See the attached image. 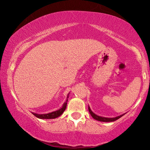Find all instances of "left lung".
Wrapping results in <instances>:
<instances>
[{
  "label": "left lung",
  "instance_id": "left-lung-1",
  "mask_svg": "<svg viewBox=\"0 0 150 150\" xmlns=\"http://www.w3.org/2000/svg\"><path fill=\"white\" fill-rule=\"evenodd\" d=\"M88 109H89V113L91 114V115L92 116V117H93L94 120H96L100 121V122H115V121L117 120L118 119H120L121 117H122L123 115H124V114H123V115H120V116L115 117H104L99 116V115H96V114L94 113V112L91 110V108H90L89 106V108H88Z\"/></svg>",
  "mask_w": 150,
  "mask_h": 150
}]
</instances>
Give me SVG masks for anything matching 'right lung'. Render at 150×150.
<instances>
[{"label": "right lung", "mask_w": 150, "mask_h": 150, "mask_svg": "<svg viewBox=\"0 0 150 150\" xmlns=\"http://www.w3.org/2000/svg\"><path fill=\"white\" fill-rule=\"evenodd\" d=\"M69 93H68V95H67L66 101H65L64 102V104H63L62 107L59 108V110H55V111L48 112V113H46V114H38V113H35V112H32V114L34 115L37 117L38 118L42 119V120H44V119H55L58 117L61 116V115L63 114V112L65 111V108L67 107V100H67V98L69 97Z\"/></svg>", "instance_id": "add662e5"}]
</instances>
